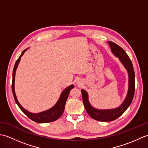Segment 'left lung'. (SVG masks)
I'll use <instances>...</instances> for the list:
<instances>
[{
  "label": "left lung",
  "mask_w": 148,
  "mask_h": 148,
  "mask_svg": "<svg viewBox=\"0 0 148 148\" xmlns=\"http://www.w3.org/2000/svg\"><path fill=\"white\" fill-rule=\"evenodd\" d=\"M113 54L127 69L128 74V90L126 98L122 104L117 108L100 110L93 108L88 101V95L85 90H81L83 102L86 112L93 119L100 121H111L121 116L131 104L135 93V73L132 63L127 53L116 43L108 41Z\"/></svg>",
  "instance_id": "left-lung-1"
}]
</instances>
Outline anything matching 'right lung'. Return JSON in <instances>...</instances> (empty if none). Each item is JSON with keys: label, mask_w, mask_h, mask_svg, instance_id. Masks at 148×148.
Returning a JSON list of instances; mask_svg holds the SVG:
<instances>
[{"label": "right lung", "mask_w": 148, "mask_h": 148, "mask_svg": "<svg viewBox=\"0 0 148 148\" xmlns=\"http://www.w3.org/2000/svg\"><path fill=\"white\" fill-rule=\"evenodd\" d=\"M27 49H25L24 51L21 53L20 56L18 58V59L15 63L13 71H12V94H13L14 98L15 100V102L17 103V105L18 106L19 108H20V109L22 111H23L24 114L26 116H27L28 117H29L30 119H32V120H33L34 121L39 123L54 121L56 120V119H58L62 115L63 113H64L66 101H67V99L68 98V96L69 95V93L71 92V90L72 88H74V85L69 86L66 88L63 91L62 93H61L60 97V98L58 100V102H56V104L51 109L46 110V111L36 113V114L30 112L29 111H27L26 109H25L23 107L20 105V103L18 102L16 96L15 92H14V79H15V72H16V71L19 62L20 61V59L22 55H23L24 54V53L27 51Z\"/></svg>", "instance_id": "right-lung-1"}]
</instances>
